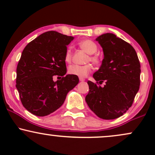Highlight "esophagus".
<instances>
[{
  "mask_svg": "<svg viewBox=\"0 0 155 155\" xmlns=\"http://www.w3.org/2000/svg\"><path fill=\"white\" fill-rule=\"evenodd\" d=\"M84 78H79V81H84Z\"/></svg>",
  "mask_w": 155,
  "mask_h": 155,
  "instance_id": "34e87169",
  "label": "esophagus"
}]
</instances>
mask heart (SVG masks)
<instances>
[{"mask_svg": "<svg viewBox=\"0 0 155 155\" xmlns=\"http://www.w3.org/2000/svg\"><path fill=\"white\" fill-rule=\"evenodd\" d=\"M79 47L83 49L84 51H86L89 54H93L97 50V46L96 45L95 42L92 41L90 40H82L79 42L78 44ZM72 54L71 51L69 48H68L65 51V60L67 63H70L71 60ZM89 60L92 62L93 63L97 64L99 63V60L97 57L90 56ZM92 70V65L90 64H87L84 65H71L68 67V73L69 74L73 76H78L79 78H84L90 74Z\"/></svg>", "mask_w": 155, "mask_h": 155, "instance_id": "heart-1", "label": "heart"}]
</instances>
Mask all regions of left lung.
Segmentation results:
<instances>
[{
    "instance_id": "left-lung-1",
    "label": "left lung",
    "mask_w": 155,
    "mask_h": 155,
    "mask_svg": "<svg viewBox=\"0 0 155 155\" xmlns=\"http://www.w3.org/2000/svg\"><path fill=\"white\" fill-rule=\"evenodd\" d=\"M95 40L103 48L104 58L93 78L100 84L105 81V85L88 81L90 90L85 101L97 117L114 120L129 109L138 92L140 62L134 48L113 33H105Z\"/></svg>"
}]
</instances>
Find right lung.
<instances>
[{"mask_svg": "<svg viewBox=\"0 0 155 155\" xmlns=\"http://www.w3.org/2000/svg\"><path fill=\"white\" fill-rule=\"evenodd\" d=\"M74 38L48 31L22 51L17 67L16 87L23 106L35 116H47L58 109L68 92L79 83L78 76H64L67 72L65 51ZM56 75L61 76L60 80L54 82L53 76Z\"/></svg>", "mask_w": 155, "mask_h": 155, "instance_id": "add662e5", "label": "right lung"}]
</instances>
